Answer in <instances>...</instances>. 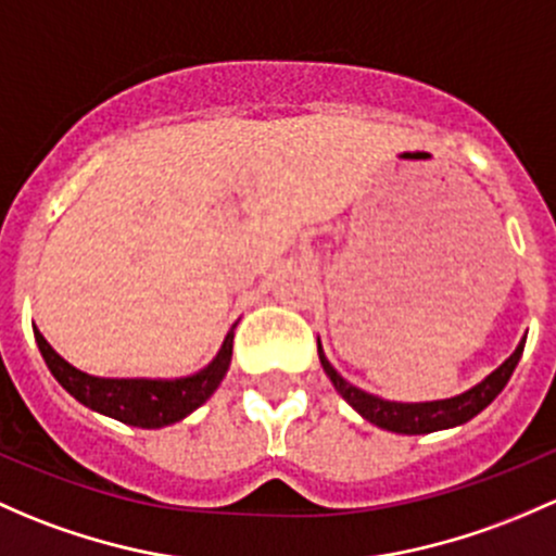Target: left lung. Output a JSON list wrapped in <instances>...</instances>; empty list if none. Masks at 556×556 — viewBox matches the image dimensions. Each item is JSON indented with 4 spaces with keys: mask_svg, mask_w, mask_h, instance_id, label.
<instances>
[{
    "mask_svg": "<svg viewBox=\"0 0 556 556\" xmlns=\"http://www.w3.org/2000/svg\"><path fill=\"white\" fill-rule=\"evenodd\" d=\"M319 349V362H323L327 378H330L332 386H336L338 394L359 413L362 418L370 420L372 426L386 431H394V434H431V431L453 429V426L466 424L482 413L495 396L504 391V386L509 383L514 367H517L519 356L525 352V338L519 341V346L514 349V354L504 362L501 367H495L484 381L471 386L469 391L458 396H450V400H434V402H391L381 400L376 394H367V391L356 389L336 370V367L327 362L323 352V343L317 341Z\"/></svg>",
    "mask_w": 556,
    "mask_h": 556,
    "instance_id": "1",
    "label": "left lung"
}]
</instances>
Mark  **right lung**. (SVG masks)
Returning a JSON list of instances; mask_svg holds the SVG:
<instances>
[{
  "mask_svg": "<svg viewBox=\"0 0 556 556\" xmlns=\"http://www.w3.org/2000/svg\"><path fill=\"white\" fill-rule=\"evenodd\" d=\"M37 346L42 352L47 367L55 376V381L79 400L90 410L101 416L116 418L122 424L140 426V429H162L184 420L189 413L213 396L224 381L226 370L231 365L233 349V327L224 338V346L213 356L207 367H202L194 376L184 378H98L90 372H81L68 365L39 330H34Z\"/></svg>",
  "mask_w": 556,
  "mask_h": 556,
  "instance_id": "obj_1",
  "label": "right lung"
}]
</instances>
